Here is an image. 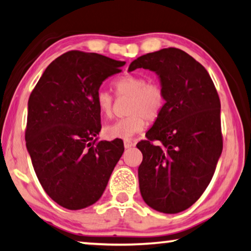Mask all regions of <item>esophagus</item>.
Segmentation results:
<instances>
[{
	"mask_svg": "<svg viewBox=\"0 0 251 251\" xmlns=\"http://www.w3.org/2000/svg\"><path fill=\"white\" fill-rule=\"evenodd\" d=\"M134 146V143L131 140H125V147L126 148H131Z\"/></svg>",
	"mask_w": 251,
	"mask_h": 251,
	"instance_id": "34e87169",
	"label": "esophagus"
}]
</instances>
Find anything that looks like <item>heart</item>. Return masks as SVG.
Wrapping results in <instances>:
<instances>
[{
	"mask_svg": "<svg viewBox=\"0 0 251 251\" xmlns=\"http://www.w3.org/2000/svg\"><path fill=\"white\" fill-rule=\"evenodd\" d=\"M115 93L119 96L130 97L128 113L126 118L115 120L104 128L105 136L110 139H130L143 131L146 119L155 120L165 104L163 87L156 81H147L145 77L126 75L114 81ZM95 103L101 114L110 117L113 110V97L107 90L100 89L96 93Z\"/></svg>",
	"mask_w": 251,
	"mask_h": 251,
	"instance_id": "1",
	"label": "heart"
}]
</instances>
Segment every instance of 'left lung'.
Masks as SVG:
<instances>
[{"label":"left lung","instance_id":"1","mask_svg":"<svg viewBox=\"0 0 251 251\" xmlns=\"http://www.w3.org/2000/svg\"><path fill=\"white\" fill-rule=\"evenodd\" d=\"M139 68L154 71L165 94L147 140L137 144L140 194L152 209L176 214L198 201L215 172L223 148L221 101L206 69L179 49L141 55L128 71Z\"/></svg>","mask_w":251,"mask_h":251}]
</instances>
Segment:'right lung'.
Returning <instances> with one entry per match:
<instances>
[{
  "instance_id": "obj_1",
  "label": "right lung",
  "mask_w": 251,
  "mask_h": 251,
  "mask_svg": "<svg viewBox=\"0 0 251 251\" xmlns=\"http://www.w3.org/2000/svg\"><path fill=\"white\" fill-rule=\"evenodd\" d=\"M125 61L70 50L45 69L28 100L26 146L46 194L77 210L101 197L125 147L99 141L96 93Z\"/></svg>"
}]
</instances>
